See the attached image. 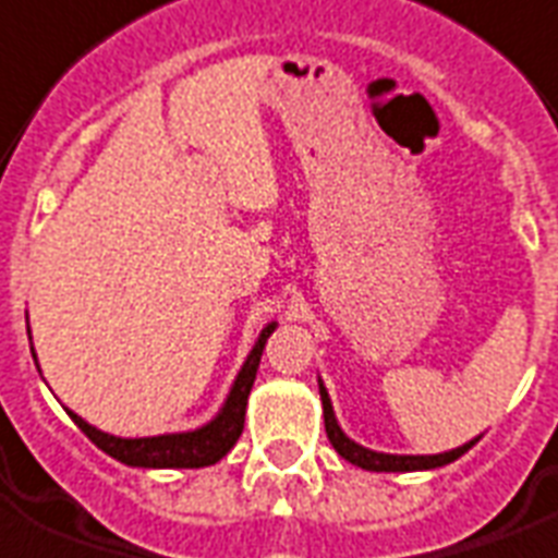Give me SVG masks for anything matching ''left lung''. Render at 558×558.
Masks as SVG:
<instances>
[{
  "mask_svg": "<svg viewBox=\"0 0 558 558\" xmlns=\"http://www.w3.org/2000/svg\"><path fill=\"white\" fill-rule=\"evenodd\" d=\"M319 393H322V408H325V430H328V439L330 445L336 448V453L348 459L351 464H359V468H365V471H376V473H404V471H430V468H441V464H450L456 462L459 456L468 453V450L476 445L478 439L468 441L462 448L448 450V453H439V456H390V453H376V450H367L356 441H351L348 436L342 434V427L336 425V416H333V408H330V399H328V390L319 385Z\"/></svg>",
  "mask_w": 558,
  "mask_h": 558,
  "instance_id": "8db88e82",
  "label": "left lung"
}]
</instances>
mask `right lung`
I'll list each match as a JSON object with an SVG mask.
<instances>
[{"label":"right lung","mask_w":558,"mask_h":558,"mask_svg":"<svg viewBox=\"0 0 558 558\" xmlns=\"http://www.w3.org/2000/svg\"><path fill=\"white\" fill-rule=\"evenodd\" d=\"M274 328L276 325H268V328L262 330L259 342L253 344L251 356H247V362L239 371L236 381H233V388H230L225 408L219 411V416L214 422H207L199 430H191V434L147 436V439H119V436H108L102 430L90 427L76 413L68 411V416L80 425L82 434L94 441L96 448H102L117 462L131 464V468H207V464H216L236 445L239 436H242L247 396H251L253 379H256V371H259L262 351H265V342L274 333Z\"/></svg>","instance_id":"1"}]
</instances>
